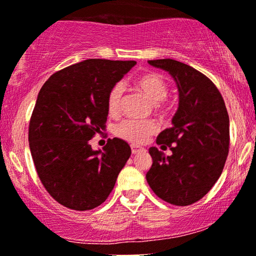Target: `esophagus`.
I'll return each mask as SVG.
<instances>
[{"mask_svg": "<svg viewBox=\"0 0 256 256\" xmlns=\"http://www.w3.org/2000/svg\"><path fill=\"white\" fill-rule=\"evenodd\" d=\"M144 151V148H139V146H136V145H131V152L132 154H137V153Z\"/></svg>", "mask_w": 256, "mask_h": 256, "instance_id": "esophagus-1", "label": "esophagus"}]
</instances>
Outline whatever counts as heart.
<instances>
[{"instance_id":"heart-1","label":"heart","mask_w":256,"mask_h":256,"mask_svg":"<svg viewBox=\"0 0 256 256\" xmlns=\"http://www.w3.org/2000/svg\"><path fill=\"white\" fill-rule=\"evenodd\" d=\"M134 88L145 94L150 100L153 102L154 110L160 114L168 111V104L166 96L168 94V84L162 74L154 71H150L138 76L134 80ZM122 98V84H116L110 88L106 96V110L111 117H116L120 112ZM156 122L154 120L138 122L132 119L119 122L114 128V134L118 138L132 142V144H142L150 136L156 131Z\"/></svg>"}]
</instances>
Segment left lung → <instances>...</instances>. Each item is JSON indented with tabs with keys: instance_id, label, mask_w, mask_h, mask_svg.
<instances>
[{
	"instance_id": "left-lung-1",
	"label": "left lung",
	"mask_w": 256,
	"mask_h": 256,
	"mask_svg": "<svg viewBox=\"0 0 256 256\" xmlns=\"http://www.w3.org/2000/svg\"><path fill=\"white\" fill-rule=\"evenodd\" d=\"M168 71L179 91L173 126L156 137L162 148L148 150L153 164L146 173L150 187L164 202L187 206L199 202L219 179L230 151V117L224 98L208 77L171 58L148 60Z\"/></svg>"
}]
</instances>
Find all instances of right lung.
I'll return each mask as SVG.
<instances>
[{
  "label": "right lung",
  "mask_w": 256,
  "mask_h": 256,
  "mask_svg": "<svg viewBox=\"0 0 256 256\" xmlns=\"http://www.w3.org/2000/svg\"><path fill=\"white\" fill-rule=\"evenodd\" d=\"M136 64L86 60L54 72L40 90L29 122L30 152L40 182L60 205L92 210L114 190L130 146L114 138L94 151L88 142L103 134L110 88Z\"/></svg>",
  "instance_id": "right-lung-1"
}]
</instances>
